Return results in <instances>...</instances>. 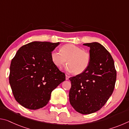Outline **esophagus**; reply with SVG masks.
I'll use <instances>...</instances> for the list:
<instances>
[{
  "label": "esophagus",
  "mask_w": 129,
  "mask_h": 129,
  "mask_svg": "<svg viewBox=\"0 0 129 129\" xmlns=\"http://www.w3.org/2000/svg\"><path fill=\"white\" fill-rule=\"evenodd\" d=\"M69 76H68L67 75H65V78H66V80H68V79H69Z\"/></svg>",
  "instance_id": "1"
}]
</instances>
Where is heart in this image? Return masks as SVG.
<instances>
[{"instance_id":"1","label":"heart","mask_w":129,"mask_h":129,"mask_svg":"<svg viewBox=\"0 0 129 129\" xmlns=\"http://www.w3.org/2000/svg\"><path fill=\"white\" fill-rule=\"evenodd\" d=\"M53 64L61 69L67 62L65 69L69 72L79 75L85 71L90 62V55L88 52L73 44H67L60 48V52L54 50L51 53Z\"/></svg>"}]
</instances>
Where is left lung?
<instances>
[{"label":"left lung","instance_id":"8db88e82","mask_svg":"<svg viewBox=\"0 0 129 129\" xmlns=\"http://www.w3.org/2000/svg\"><path fill=\"white\" fill-rule=\"evenodd\" d=\"M83 45L90 47V62L84 72L69 78V101L77 112L89 114L101 109L112 94L117 72L110 53L97 42Z\"/></svg>","mask_w":129,"mask_h":129}]
</instances>
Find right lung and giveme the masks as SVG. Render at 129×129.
<instances>
[{
    "instance_id": "right-lung-1",
    "label": "right lung",
    "mask_w": 129,
    "mask_h": 129,
    "mask_svg": "<svg viewBox=\"0 0 129 129\" xmlns=\"http://www.w3.org/2000/svg\"><path fill=\"white\" fill-rule=\"evenodd\" d=\"M60 43L34 41L20 47L10 65L9 82L16 101L36 110L48 103L52 91L65 75L52 62L51 52Z\"/></svg>"
}]
</instances>
